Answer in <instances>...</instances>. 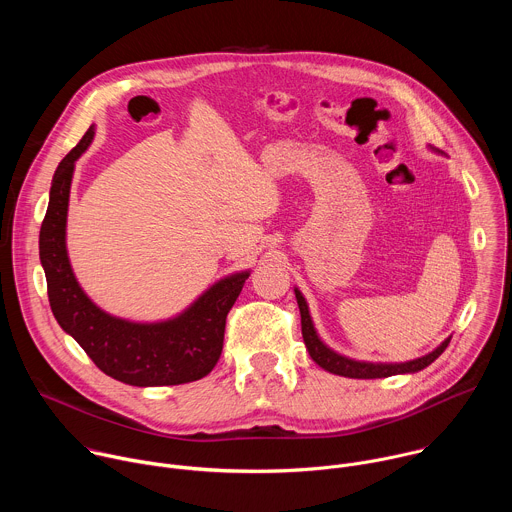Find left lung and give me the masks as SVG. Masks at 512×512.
Wrapping results in <instances>:
<instances>
[{
	"instance_id": "8db88e82",
	"label": "left lung",
	"mask_w": 512,
	"mask_h": 512,
	"mask_svg": "<svg viewBox=\"0 0 512 512\" xmlns=\"http://www.w3.org/2000/svg\"><path fill=\"white\" fill-rule=\"evenodd\" d=\"M295 297H297V305L301 311V333H303V342L307 346L309 356L313 358V362L317 366H321L323 370L344 376V378H356V380H374V378H388V376H396V374H412V372H420L426 366H430L450 344V339L436 348L432 354L406 362V364H366V362H354L350 358L339 356L335 352H331L327 346L321 344V339L317 337L309 311H307V303L303 299V295L295 289Z\"/></svg>"
}]
</instances>
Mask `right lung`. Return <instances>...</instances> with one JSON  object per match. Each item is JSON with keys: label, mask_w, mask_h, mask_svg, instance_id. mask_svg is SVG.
Here are the masks:
<instances>
[{"label": "right lung", "mask_w": 512, "mask_h": 512, "mask_svg": "<svg viewBox=\"0 0 512 512\" xmlns=\"http://www.w3.org/2000/svg\"><path fill=\"white\" fill-rule=\"evenodd\" d=\"M92 126L58 164L40 229V259L54 317L106 376L130 386H177L205 378L221 358L227 313L249 273L231 275L185 313L162 323H132L98 309L80 289L66 253V215L76 158Z\"/></svg>", "instance_id": "obj_1"}]
</instances>
